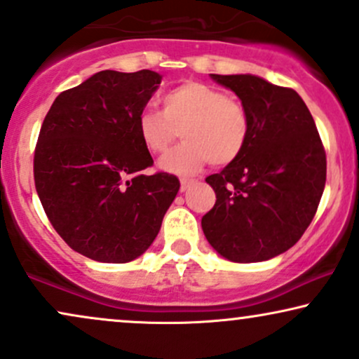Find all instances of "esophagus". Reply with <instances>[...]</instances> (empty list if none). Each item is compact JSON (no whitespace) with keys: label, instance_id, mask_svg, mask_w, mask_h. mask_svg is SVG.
Instances as JSON below:
<instances>
[{"label":"esophagus","instance_id":"34e87169","mask_svg":"<svg viewBox=\"0 0 359 359\" xmlns=\"http://www.w3.org/2000/svg\"><path fill=\"white\" fill-rule=\"evenodd\" d=\"M194 182H196V180H192V179H182V180H180V192L187 191V189L191 187Z\"/></svg>","mask_w":359,"mask_h":359}]
</instances>
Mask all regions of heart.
Segmentation results:
<instances>
[{
  "instance_id": "heart-1",
  "label": "heart",
  "mask_w": 359,
  "mask_h": 359,
  "mask_svg": "<svg viewBox=\"0 0 359 359\" xmlns=\"http://www.w3.org/2000/svg\"><path fill=\"white\" fill-rule=\"evenodd\" d=\"M184 144L161 161L162 170L192 175L207 162L227 165L244 150L249 115L239 102L202 81H184L162 97V110L144 109L137 132L149 152L163 154L177 133Z\"/></svg>"
}]
</instances>
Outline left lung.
<instances>
[{
	"mask_svg": "<svg viewBox=\"0 0 359 359\" xmlns=\"http://www.w3.org/2000/svg\"><path fill=\"white\" fill-rule=\"evenodd\" d=\"M210 79L243 102L249 138L234 162L205 179L217 201L202 231L229 261H267L291 249L313 221L326 184L325 147L292 88L249 73Z\"/></svg>",
	"mask_w": 359,
	"mask_h": 359,
	"instance_id": "8db88e82",
	"label": "left lung"
}]
</instances>
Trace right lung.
Wrapping results in <instances>:
<instances>
[{
    "label": "right lung",
    "mask_w": 359,
    "mask_h": 359,
    "mask_svg": "<svg viewBox=\"0 0 359 359\" xmlns=\"http://www.w3.org/2000/svg\"><path fill=\"white\" fill-rule=\"evenodd\" d=\"M162 81L157 72L103 70L55 98L43 120L33 172L51 226L81 256L130 262L145 252L179 192L158 172L137 116Z\"/></svg>",
    "instance_id": "obj_1"
}]
</instances>
